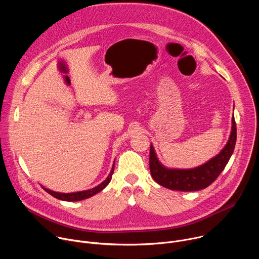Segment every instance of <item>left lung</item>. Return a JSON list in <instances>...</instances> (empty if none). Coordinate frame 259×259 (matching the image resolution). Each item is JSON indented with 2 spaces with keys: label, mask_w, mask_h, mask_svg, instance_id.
<instances>
[{
  "label": "left lung",
  "mask_w": 259,
  "mask_h": 259,
  "mask_svg": "<svg viewBox=\"0 0 259 259\" xmlns=\"http://www.w3.org/2000/svg\"><path fill=\"white\" fill-rule=\"evenodd\" d=\"M237 128L235 118H232V131L230 138L215 157L206 163L190 169L168 168L164 166L158 159L153 144L150 151V169L151 174L156 182L160 186L181 192H195L206 189L215 181L219 174L224 171L228 162L230 161L236 145Z\"/></svg>",
  "instance_id": "8db88e82"
}]
</instances>
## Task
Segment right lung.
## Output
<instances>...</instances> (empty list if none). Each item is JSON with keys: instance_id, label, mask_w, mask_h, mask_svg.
<instances>
[{"instance_id": "right-lung-1", "label": "right lung", "mask_w": 259, "mask_h": 259, "mask_svg": "<svg viewBox=\"0 0 259 259\" xmlns=\"http://www.w3.org/2000/svg\"><path fill=\"white\" fill-rule=\"evenodd\" d=\"M114 169H115V162L113 164L112 170H110L108 176L100 183L98 184L97 187L90 189V190H86V191H81V192H76V193H58V192H53L49 189H46L44 187H42L48 194H50L51 196H53L54 198L58 199V200H62V201H66V202H77V201H81V200H85L88 199L96 194H98L99 192H101L104 188H106L107 184L112 180V176L114 174Z\"/></svg>"}]
</instances>
